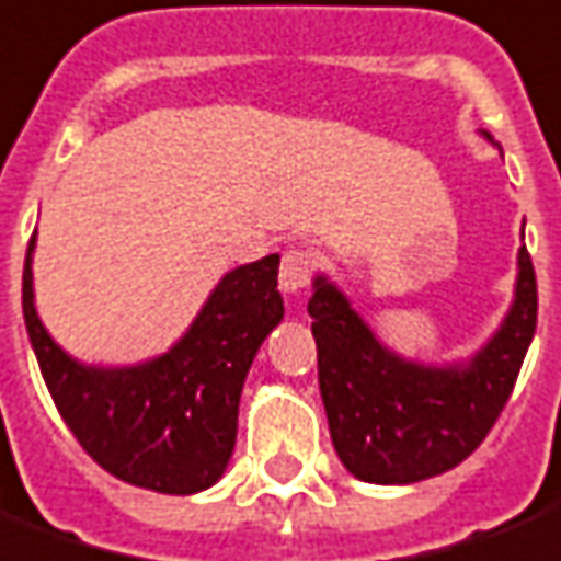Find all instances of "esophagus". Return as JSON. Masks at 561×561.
<instances>
[{"label":"esophagus","instance_id":"obj_1","mask_svg":"<svg viewBox=\"0 0 561 561\" xmlns=\"http://www.w3.org/2000/svg\"><path fill=\"white\" fill-rule=\"evenodd\" d=\"M280 289L289 293V296H296L301 289L311 284L313 277V253L311 250H301L293 248L284 253V260H280Z\"/></svg>","mask_w":561,"mask_h":561}]
</instances>
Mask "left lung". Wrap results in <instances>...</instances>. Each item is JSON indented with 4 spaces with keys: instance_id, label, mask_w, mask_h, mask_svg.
I'll use <instances>...</instances> for the list:
<instances>
[{
    "instance_id": "obj_1",
    "label": "left lung",
    "mask_w": 561,
    "mask_h": 561,
    "mask_svg": "<svg viewBox=\"0 0 561 561\" xmlns=\"http://www.w3.org/2000/svg\"><path fill=\"white\" fill-rule=\"evenodd\" d=\"M308 313L337 459L353 478L396 486L450 471L490 435L535 335L538 284L519 248L514 301L465 363L426 365L389 351L325 274L313 277Z\"/></svg>"
}]
</instances>
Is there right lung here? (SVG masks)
I'll return each mask as SVG.
<instances>
[{
	"label": "right lung",
	"mask_w": 561,
	"mask_h": 561,
	"mask_svg": "<svg viewBox=\"0 0 561 561\" xmlns=\"http://www.w3.org/2000/svg\"><path fill=\"white\" fill-rule=\"evenodd\" d=\"M35 236L23 265V320L50 399L108 474L141 490L193 495L224 478L238 435V401L253 356L284 320L280 256L220 277L196 320L162 356L87 365L59 347L35 311Z\"/></svg>",
	"instance_id": "obj_1"
}]
</instances>
